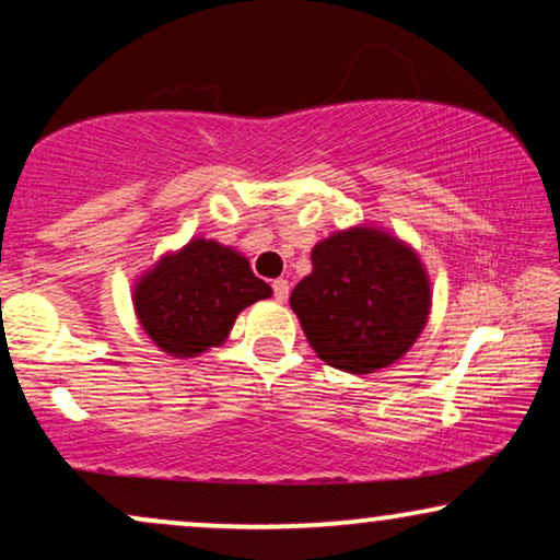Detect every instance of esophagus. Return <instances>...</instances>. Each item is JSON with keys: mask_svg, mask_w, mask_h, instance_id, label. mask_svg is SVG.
<instances>
[{"mask_svg": "<svg viewBox=\"0 0 560 560\" xmlns=\"http://www.w3.org/2000/svg\"><path fill=\"white\" fill-rule=\"evenodd\" d=\"M272 293H275V301H280V303H285L288 301V293H290V285H288V280H275L272 282Z\"/></svg>", "mask_w": 560, "mask_h": 560, "instance_id": "obj_1", "label": "esophagus"}]
</instances>
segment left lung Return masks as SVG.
<instances>
[{"label": "left lung", "instance_id": "left-lung-1", "mask_svg": "<svg viewBox=\"0 0 560 560\" xmlns=\"http://www.w3.org/2000/svg\"><path fill=\"white\" fill-rule=\"evenodd\" d=\"M311 262L290 308L318 359L370 374L408 354L431 313V280L416 249L385 229L351 226L318 242Z\"/></svg>", "mask_w": 560, "mask_h": 560}]
</instances>
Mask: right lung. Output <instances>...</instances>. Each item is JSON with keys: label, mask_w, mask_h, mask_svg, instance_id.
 I'll use <instances>...</instances> for the list:
<instances>
[{"label": "right lung", "mask_w": 560, "mask_h": 560, "mask_svg": "<svg viewBox=\"0 0 560 560\" xmlns=\"http://www.w3.org/2000/svg\"><path fill=\"white\" fill-rule=\"evenodd\" d=\"M270 295L272 288L255 278L247 257L198 236L137 280L132 303L158 349L183 359L221 347L236 316Z\"/></svg>", "instance_id": "add662e5"}]
</instances>
